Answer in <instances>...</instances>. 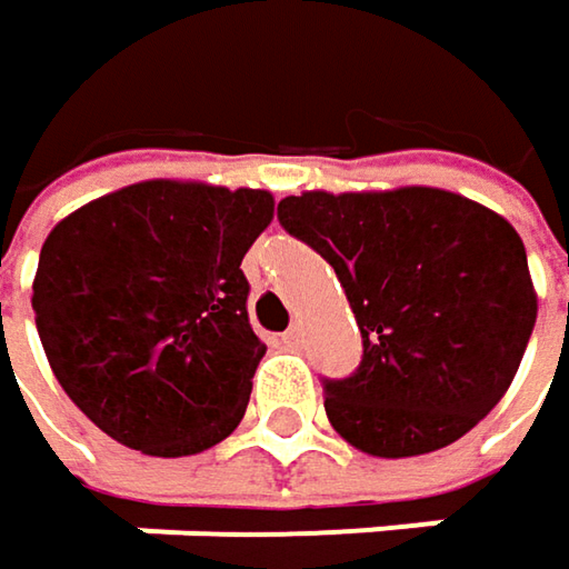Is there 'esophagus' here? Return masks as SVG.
Instances as JSON below:
<instances>
[{
	"label": "esophagus",
	"mask_w": 569,
	"mask_h": 569,
	"mask_svg": "<svg viewBox=\"0 0 569 569\" xmlns=\"http://www.w3.org/2000/svg\"><path fill=\"white\" fill-rule=\"evenodd\" d=\"M283 341L289 345V348H299V345H302V326H299V322H292V326L286 329Z\"/></svg>",
	"instance_id": "34e87169"
}]
</instances>
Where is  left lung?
<instances>
[{
  "instance_id": "obj_1",
  "label": "left lung",
  "mask_w": 569,
  "mask_h": 569,
  "mask_svg": "<svg viewBox=\"0 0 569 569\" xmlns=\"http://www.w3.org/2000/svg\"><path fill=\"white\" fill-rule=\"evenodd\" d=\"M277 218L326 257L361 329V365L322 381L355 449L400 459L466 437L505 397L538 319L518 231L442 188L306 191Z\"/></svg>"
}]
</instances>
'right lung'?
Returning <instances> with one entry per match:
<instances>
[{
  "label": "right lung",
  "instance_id": "add662e5",
  "mask_svg": "<svg viewBox=\"0 0 569 569\" xmlns=\"http://www.w3.org/2000/svg\"><path fill=\"white\" fill-rule=\"evenodd\" d=\"M270 221V191L159 179L48 233L34 326L58 385L107 437L191 456L237 430L267 351L240 260Z\"/></svg>",
  "mask_w": 569,
  "mask_h": 569
}]
</instances>
